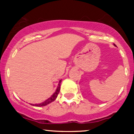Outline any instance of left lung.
Instances as JSON below:
<instances>
[{"label":"left lung","mask_w":134,"mask_h":134,"mask_svg":"<svg viewBox=\"0 0 134 134\" xmlns=\"http://www.w3.org/2000/svg\"><path fill=\"white\" fill-rule=\"evenodd\" d=\"M114 44V46H115V47H116V45H115V44Z\"/></svg>","instance_id":"8db88e82"}]
</instances>
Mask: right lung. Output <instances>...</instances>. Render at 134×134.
Wrapping results in <instances>:
<instances>
[{
    "label": "right lung",
    "mask_w": 134,
    "mask_h": 134,
    "mask_svg": "<svg viewBox=\"0 0 134 134\" xmlns=\"http://www.w3.org/2000/svg\"><path fill=\"white\" fill-rule=\"evenodd\" d=\"M61 82H62V80H60L59 81L58 86L57 89H56V90L55 91V92L53 94H52V95L51 96V97H49L48 99H47L46 100H44V102H41V103L36 104H31V105H32V106H37V107H41V106H47V104H48L51 103V102H52L53 101H54L56 99V98H57L58 95V94L59 93V91H60Z\"/></svg>",
    "instance_id": "1"
}]
</instances>
